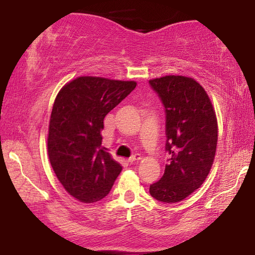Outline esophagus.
Listing matches in <instances>:
<instances>
[{
  "label": "esophagus",
  "instance_id": "34e87169",
  "mask_svg": "<svg viewBox=\"0 0 255 255\" xmlns=\"http://www.w3.org/2000/svg\"><path fill=\"white\" fill-rule=\"evenodd\" d=\"M140 158H141L140 155H139V154H136V155H133V156H131V157H129V158H128V163L132 164V163H135V162H138V161H139Z\"/></svg>",
  "mask_w": 255,
  "mask_h": 255
}]
</instances>
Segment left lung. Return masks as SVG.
<instances>
[{"instance_id": "left-lung-1", "label": "left lung", "mask_w": 255, "mask_h": 255, "mask_svg": "<svg viewBox=\"0 0 255 255\" xmlns=\"http://www.w3.org/2000/svg\"><path fill=\"white\" fill-rule=\"evenodd\" d=\"M149 84L165 108V149L171 155L149 193L173 204L200 188L209 174L217 147V118L208 94L192 77L166 75L149 80Z\"/></svg>"}]
</instances>
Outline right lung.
Instances as JSON below:
<instances>
[{
	"label": "right lung",
	"instance_id": "obj_1",
	"mask_svg": "<svg viewBox=\"0 0 255 255\" xmlns=\"http://www.w3.org/2000/svg\"><path fill=\"white\" fill-rule=\"evenodd\" d=\"M135 81L80 76L60 89L51 110L47 147L64 189L81 202L105 198L123 166L101 146L103 119L133 89Z\"/></svg>",
	"mask_w": 255,
	"mask_h": 255
}]
</instances>
